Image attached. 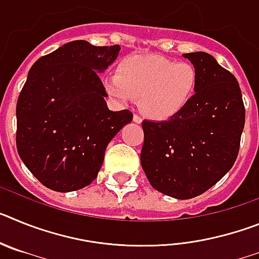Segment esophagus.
Returning <instances> with one entry per match:
<instances>
[{"instance_id":"obj_1","label":"esophagus","mask_w":259,"mask_h":259,"mask_svg":"<svg viewBox=\"0 0 259 259\" xmlns=\"http://www.w3.org/2000/svg\"><path fill=\"white\" fill-rule=\"evenodd\" d=\"M134 122L137 123V124H140V123L143 122V119H141L139 115H134Z\"/></svg>"}]
</instances>
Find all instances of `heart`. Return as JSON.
Returning a JSON list of instances; mask_svg holds the SVG:
<instances>
[{
    "label": "heart",
    "instance_id": "1",
    "mask_svg": "<svg viewBox=\"0 0 259 259\" xmlns=\"http://www.w3.org/2000/svg\"><path fill=\"white\" fill-rule=\"evenodd\" d=\"M104 87L116 101L131 104L139 100L148 118L166 120L189 104L197 87V72L191 63L136 54L120 63L118 75L105 77Z\"/></svg>",
    "mask_w": 259,
    "mask_h": 259
}]
</instances>
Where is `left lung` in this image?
<instances>
[{
	"label": "left lung",
	"instance_id": "obj_1",
	"mask_svg": "<svg viewBox=\"0 0 259 259\" xmlns=\"http://www.w3.org/2000/svg\"><path fill=\"white\" fill-rule=\"evenodd\" d=\"M197 72L189 104L168 120H144L140 161L150 185L178 198L197 197L233 166L245 124L236 77L205 52L187 53Z\"/></svg>",
	"mask_w": 259,
	"mask_h": 259
}]
</instances>
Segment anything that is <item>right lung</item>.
<instances>
[{"label": "right lung", "instance_id": "obj_1", "mask_svg": "<svg viewBox=\"0 0 259 259\" xmlns=\"http://www.w3.org/2000/svg\"><path fill=\"white\" fill-rule=\"evenodd\" d=\"M120 47L67 42L33 63L17 104V149L47 188L72 192L97 178L113 137L132 122L111 111L100 79Z\"/></svg>", "mask_w": 259, "mask_h": 259}]
</instances>
